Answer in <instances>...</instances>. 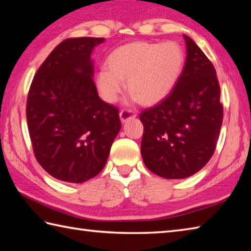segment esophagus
<instances>
[{"mask_svg": "<svg viewBox=\"0 0 251 251\" xmlns=\"http://www.w3.org/2000/svg\"><path fill=\"white\" fill-rule=\"evenodd\" d=\"M136 112L135 111H131L128 109H124L120 112V119L122 123H125L126 121L131 120V119H135L136 117Z\"/></svg>", "mask_w": 251, "mask_h": 251, "instance_id": "obj_1", "label": "esophagus"}]
</instances>
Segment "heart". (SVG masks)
<instances>
[{
	"label": "heart",
	"instance_id": "heart-1",
	"mask_svg": "<svg viewBox=\"0 0 251 251\" xmlns=\"http://www.w3.org/2000/svg\"><path fill=\"white\" fill-rule=\"evenodd\" d=\"M184 61L183 49L177 42H134L111 52L108 66L99 69L96 82L108 102L117 100L127 78L132 99L143 104H156L176 87Z\"/></svg>",
	"mask_w": 251,
	"mask_h": 251
}]
</instances>
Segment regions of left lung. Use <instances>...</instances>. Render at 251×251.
Here are the masks:
<instances>
[{
	"instance_id": "obj_1",
	"label": "left lung",
	"mask_w": 251,
	"mask_h": 251,
	"mask_svg": "<svg viewBox=\"0 0 251 251\" xmlns=\"http://www.w3.org/2000/svg\"><path fill=\"white\" fill-rule=\"evenodd\" d=\"M183 37L186 59L177 85L140 114L143 162L166 179L188 178L205 166L215 152L223 120L215 68L191 37Z\"/></svg>"
}]
</instances>
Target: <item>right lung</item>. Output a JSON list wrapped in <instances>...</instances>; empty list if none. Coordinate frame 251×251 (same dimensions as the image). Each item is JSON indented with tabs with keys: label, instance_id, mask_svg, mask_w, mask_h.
Here are the masks:
<instances>
[{
	"label": "right lung",
	"instance_id": "add662e5",
	"mask_svg": "<svg viewBox=\"0 0 251 251\" xmlns=\"http://www.w3.org/2000/svg\"><path fill=\"white\" fill-rule=\"evenodd\" d=\"M103 37L68 39L36 71L26 122L37 162L51 177L83 183L105 166L121 129L119 109L101 100L92 52Z\"/></svg>",
	"mask_w": 251,
	"mask_h": 251
}]
</instances>
